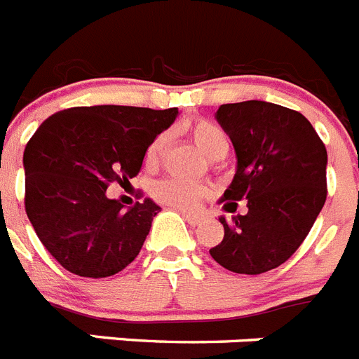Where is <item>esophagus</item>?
<instances>
[{
    "instance_id": "obj_1",
    "label": "esophagus",
    "mask_w": 359,
    "mask_h": 359,
    "mask_svg": "<svg viewBox=\"0 0 359 359\" xmlns=\"http://www.w3.org/2000/svg\"><path fill=\"white\" fill-rule=\"evenodd\" d=\"M184 218L188 220V224H191V226H198V224L202 222V215H197V213H188V211H184Z\"/></svg>"
}]
</instances>
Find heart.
I'll return each mask as SVG.
<instances>
[{"instance_id":"heart-1","label":"heart","mask_w":359,"mask_h":359,"mask_svg":"<svg viewBox=\"0 0 359 359\" xmlns=\"http://www.w3.org/2000/svg\"><path fill=\"white\" fill-rule=\"evenodd\" d=\"M186 132L208 158L218 161L227 154L229 142H227L226 133L222 132V128L211 121H191L186 124ZM164 146H166V137H155L144 154L146 166H157L164 154ZM208 193H210V188L205 184L182 179L158 180L154 188V197L158 202L171 205V208H179V210H193L202 198L208 197Z\"/></svg>"}]
</instances>
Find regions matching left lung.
<instances>
[{"mask_svg": "<svg viewBox=\"0 0 359 359\" xmlns=\"http://www.w3.org/2000/svg\"><path fill=\"white\" fill-rule=\"evenodd\" d=\"M236 154V173L220 202L248 213L224 226L210 249L215 262L238 274L282 266L309 235L327 198V149L300 111L266 101L222 104L215 114Z\"/></svg>", "mask_w": 359, "mask_h": 359, "instance_id": "1", "label": "left lung"}]
</instances>
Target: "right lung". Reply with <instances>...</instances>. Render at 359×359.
I'll return each instance as SVG.
<instances>
[{"label": "right lung", "mask_w": 359, "mask_h": 359, "mask_svg": "<svg viewBox=\"0 0 359 359\" xmlns=\"http://www.w3.org/2000/svg\"><path fill=\"white\" fill-rule=\"evenodd\" d=\"M177 115V108L76 106L37 128L23 154L25 210L65 269L106 278L135 260L161 208L144 198L123 211L106 189L141 171L148 146Z\"/></svg>", "instance_id": "right-lung-1"}]
</instances>
